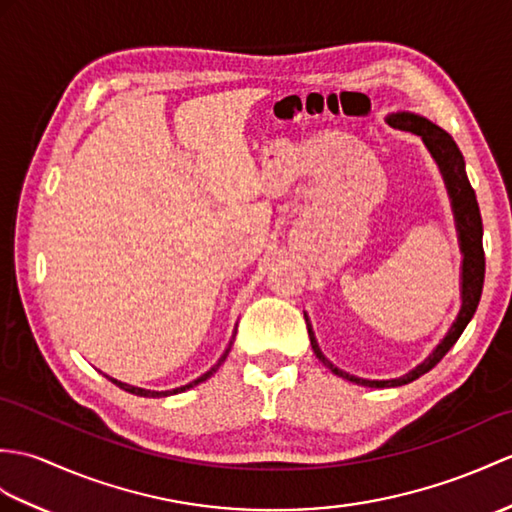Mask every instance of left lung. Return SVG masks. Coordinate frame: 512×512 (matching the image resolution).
Listing matches in <instances>:
<instances>
[{"label": "left lung", "mask_w": 512, "mask_h": 512, "mask_svg": "<svg viewBox=\"0 0 512 512\" xmlns=\"http://www.w3.org/2000/svg\"><path fill=\"white\" fill-rule=\"evenodd\" d=\"M388 124H392L395 128H401V130H410V133H414V135H421L425 146L430 148L432 157L436 159L438 165H441V172L445 176V183H447L449 196H451V207H454V216H456V224H458L460 248H462V255H465V259H462V307H460L456 323L451 325L443 342L430 353V358H427L423 364H419L408 375H403L399 379H386V382H371V379H362V377H355V375L340 371V368L331 364L323 355V351L318 349V342L312 334V327L307 325L316 358L323 362L331 373H336L342 379H349V382H353V384L368 386V388L403 386V384L414 382V379H419L427 371H432V368L445 358L447 351L454 347L456 340L462 336V331H465V327L469 325V320L473 318L475 310H478L482 285H484V246H482L480 207H478V200H475V192H473V187H471L467 172H465V159H462L456 141L451 139V135L445 133L443 128H438L436 124L427 122L425 117L412 115V113L390 115Z\"/></svg>", "instance_id": "obj_1"}]
</instances>
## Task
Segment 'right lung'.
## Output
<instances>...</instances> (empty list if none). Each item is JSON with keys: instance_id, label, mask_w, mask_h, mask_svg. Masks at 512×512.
<instances>
[{"instance_id": "obj_1", "label": "right lung", "mask_w": 512, "mask_h": 512, "mask_svg": "<svg viewBox=\"0 0 512 512\" xmlns=\"http://www.w3.org/2000/svg\"><path fill=\"white\" fill-rule=\"evenodd\" d=\"M233 340H235V336H233ZM233 340L229 342L227 351H224V355H222V358L218 360V364H216V366H211L205 375H200L198 379H194V382H189V384H185V386H181V388H174V390H161V392H157V390H144V388H137V386H128V384H122V382H117V379H113V377H109V379H111V382H113L115 386L124 388L126 392H133V395H137V397H152V399H154V397H168V395H176V392H183V390L192 388V386H196V384H200V382H205V379H209L213 373H216L218 368L222 366V362L227 360V355H229V351H231V344H233Z\"/></svg>"}]
</instances>
